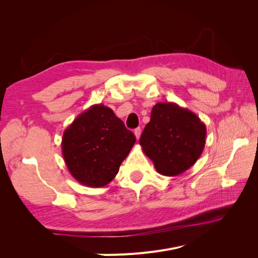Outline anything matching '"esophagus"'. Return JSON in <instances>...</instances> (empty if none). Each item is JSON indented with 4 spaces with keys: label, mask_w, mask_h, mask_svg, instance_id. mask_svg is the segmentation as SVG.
Wrapping results in <instances>:
<instances>
[{
    "label": "esophagus",
    "mask_w": 258,
    "mask_h": 258,
    "mask_svg": "<svg viewBox=\"0 0 258 258\" xmlns=\"http://www.w3.org/2000/svg\"><path fill=\"white\" fill-rule=\"evenodd\" d=\"M135 136H136V138H137L138 140L140 139V137H141V128L135 129Z\"/></svg>",
    "instance_id": "34e87169"
}]
</instances>
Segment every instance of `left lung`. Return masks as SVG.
<instances>
[{"label": "left lung", "instance_id": "1", "mask_svg": "<svg viewBox=\"0 0 258 258\" xmlns=\"http://www.w3.org/2000/svg\"><path fill=\"white\" fill-rule=\"evenodd\" d=\"M206 136V124L196 114L173 102H160L153 107L140 145L158 173L176 176L198 160Z\"/></svg>", "mask_w": 258, "mask_h": 258}]
</instances>
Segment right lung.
Here are the masks:
<instances>
[{
	"instance_id": "obj_1",
	"label": "right lung",
	"mask_w": 258,
	"mask_h": 258,
	"mask_svg": "<svg viewBox=\"0 0 258 258\" xmlns=\"http://www.w3.org/2000/svg\"><path fill=\"white\" fill-rule=\"evenodd\" d=\"M135 143V135L112 108L95 104L64 130L61 148L70 173L77 182L102 187L118 173Z\"/></svg>"
}]
</instances>
